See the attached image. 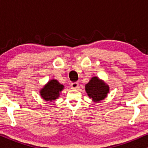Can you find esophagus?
Returning <instances> with one entry per match:
<instances>
[{"label":"esophagus","instance_id":"1","mask_svg":"<svg viewBox=\"0 0 148 148\" xmlns=\"http://www.w3.org/2000/svg\"><path fill=\"white\" fill-rule=\"evenodd\" d=\"M78 86H79L78 82H73L71 84V88H73V89H76V88H78Z\"/></svg>","mask_w":148,"mask_h":148}]
</instances>
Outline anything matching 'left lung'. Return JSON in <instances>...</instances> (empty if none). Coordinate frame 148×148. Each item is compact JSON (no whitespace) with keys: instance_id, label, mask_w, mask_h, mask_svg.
Returning <instances> with one entry per match:
<instances>
[{"instance_id":"8db88e82","label":"left lung","mask_w":148,"mask_h":148,"mask_svg":"<svg viewBox=\"0 0 148 148\" xmlns=\"http://www.w3.org/2000/svg\"><path fill=\"white\" fill-rule=\"evenodd\" d=\"M86 91L90 98L95 102H98L107 96L109 87L97 77H92L86 85Z\"/></svg>"}]
</instances>
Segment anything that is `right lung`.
<instances>
[{"mask_svg":"<svg viewBox=\"0 0 148 148\" xmlns=\"http://www.w3.org/2000/svg\"><path fill=\"white\" fill-rule=\"evenodd\" d=\"M63 85L59 84L57 80L53 79L48 82L40 91L42 97L46 101H52L59 97L60 92L63 89Z\"/></svg>","mask_w":148,"mask_h":148,"instance_id":"right-lung-1","label":"right lung"}]
</instances>
